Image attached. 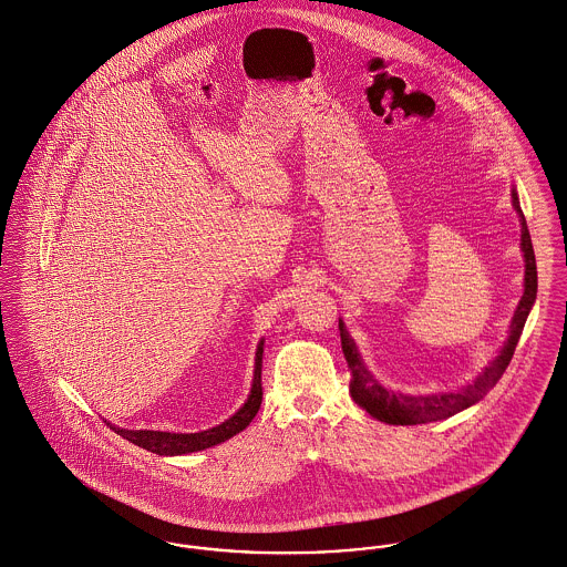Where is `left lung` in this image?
I'll use <instances>...</instances> for the list:
<instances>
[{
	"mask_svg": "<svg viewBox=\"0 0 567 567\" xmlns=\"http://www.w3.org/2000/svg\"><path fill=\"white\" fill-rule=\"evenodd\" d=\"M512 200L514 209L520 216L523 224V235H520V248L524 252V293L520 298V305L516 306L512 326H509V337L507 343L501 349V353L481 371L477 380L468 386H464L457 392H440V394H401V392L386 391L364 367L358 348L353 339L349 337L346 330V323L339 319V330H341V348L348 360L349 371H351V382H349V392L351 399L367 410L373 419L389 423V425H421V423H432L440 419H449L471 405L481 401L489 389L496 386V382L503 378L505 369L509 367L516 346L520 341L526 317L530 312V306L535 305L537 296V265H535V252L528 235V226L524 219L520 200L516 189H512Z\"/></svg>",
	"mask_w": 567,
	"mask_h": 567,
	"instance_id": "1",
	"label": "left lung"
}]
</instances>
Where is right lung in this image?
<instances>
[{
    "label": "right lung",
    "mask_w": 567,
    "mask_h": 567,
    "mask_svg": "<svg viewBox=\"0 0 567 567\" xmlns=\"http://www.w3.org/2000/svg\"><path fill=\"white\" fill-rule=\"evenodd\" d=\"M261 367H262V339L257 348V358H255V380H252V389L246 399V403L218 427L207 430V432H198V434H171V432H153V430H121V427H112L118 436L130 440L133 444L157 453V455H185V453H194V451H203L209 446H216L219 442L228 440V437L244 432L252 419L257 416L259 408H261L262 386H261Z\"/></svg>",
    "instance_id": "obj_1"
}]
</instances>
